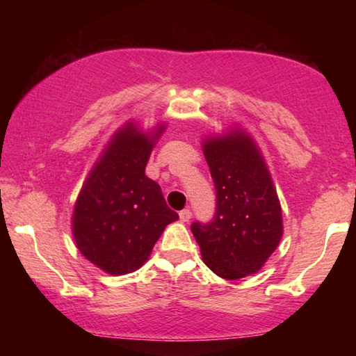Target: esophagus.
I'll list each match as a JSON object with an SVG mask.
<instances>
[{
    "mask_svg": "<svg viewBox=\"0 0 356 356\" xmlns=\"http://www.w3.org/2000/svg\"><path fill=\"white\" fill-rule=\"evenodd\" d=\"M179 218H180V221H184V222L190 221V218H191V210H190V209L180 210V212H179Z\"/></svg>",
    "mask_w": 356,
    "mask_h": 356,
    "instance_id": "34e87169",
    "label": "esophagus"
}]
</instances>
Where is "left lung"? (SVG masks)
Wrapping results in <instances>:
<instances>
[{
	"mask_svg": "<svg viewBox=\"0 0 356 356\" xmlns=\"http://www.w3.org/2000/svg\"><path fill=\"white\" fill-rule=\"evenodd\" d=\"M204 155L216 191L210 222L195 221L191 232L202 261L225 280H240L262 268L282 237V213L262 154L246 131L204 140Z\"/></svg>",
	"mask_w": 356,
	"mask_h": 356,
	"instance_id": "1",
	"label": "left lung"
}]
</instances>
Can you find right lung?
<instances>
[{"instance_id":"right-lung-1","label":"right lung","mask_w":356,"mask_h":356,"mask_svg":"<svg viewBox=\"0 0 356 356\" xmlns=\"http://www.w3.org/2000/svg\"><path fill=\"white\" fill-rule=\"evenodd\" d=\"M159 125L143 134L134 122L119 129L76 197L72 232L76 248L110 275L131 273L147 261L156 240L179 215L160 185L146 176Z\"/></svg>"}]
</instances>
